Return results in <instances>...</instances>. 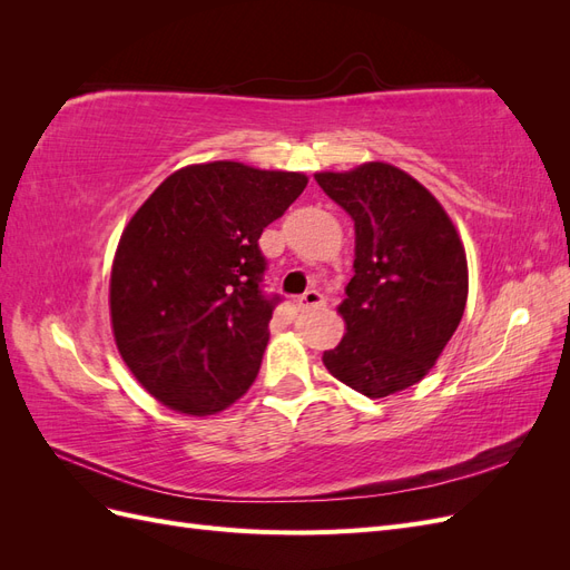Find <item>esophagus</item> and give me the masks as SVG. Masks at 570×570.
<instances>
[{
  "instance_id": "obj_1",
  "label": "esophagus",
  "mask_w": 570,
  "mask_h": 570,
  "mask_svg": "<svg viewBox=\"0 0 570 570\" xmlns=\"http://www.w3.org/2000/svg\"><path fill=\"white\" fill-rule=\"evenodd\" d=\"M297 306L302 308V312H308V308H321V306H325V297L318 289H308L297 299Z\"/></svg>"
}]
</instances>
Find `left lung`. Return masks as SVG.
Wrapping results in <instances>:
<instances>
[{"instance_id": "left-lung-1", "label": "left lung", "mask_w": 570, "mask_h": 570, "mask_svg": "<svg viewBox=\"0 0 570 570\" xmlns=\"http://www.w3.org/2000/svg\"><path fill=\"white\" fill-rule=\"evenodd\" d=\"M354 220V278L340 314L347 335L323 354L340 383L377 400L416 385L452 340L469 297L454 223L404 170L371 161L316 174Z\"/></svg>"}]
</instances>
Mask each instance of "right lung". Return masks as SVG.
I'll return each mask as SVG.
<instances>
[{
  "label": "right lung",
  "mask_w": 570,
  "mask_h": 570,
  "mask_svg": "<svg viewBox=\"0 0 570 570\" xmlns=\"http://www.w3.org/2000/svg\"><path fill=\"white\" fill-rule=\"evenodd\" d=\"M306 183L237 161L187 166L130 218L111 268V325L161 404L209 416L254 383L281 302L264 292L258 237Z\"/></svg>",
  "instance_id": "right-lung-1"
}]
</instances>
